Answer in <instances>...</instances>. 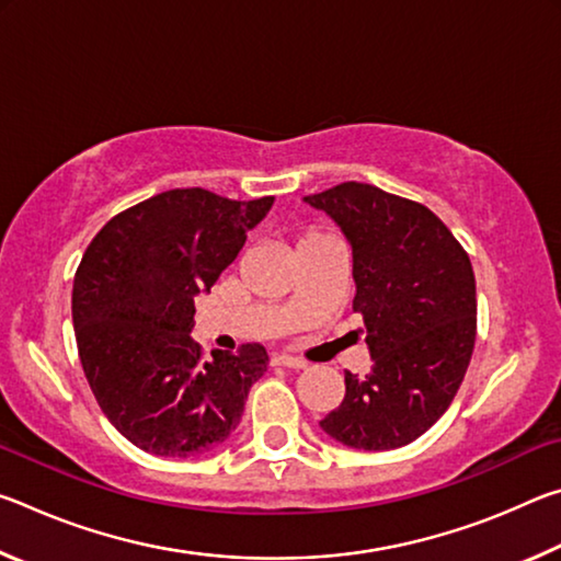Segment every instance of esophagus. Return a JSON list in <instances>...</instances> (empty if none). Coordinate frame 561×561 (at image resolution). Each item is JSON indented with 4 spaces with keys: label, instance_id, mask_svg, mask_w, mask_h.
I'll list each match as a JSON object with an SVG mask.
<instances>
[{
    "label": "esophagus",
    "instance_id": "34e87169",
    "mask_svg": "<svg viewBox=\"0 0 561 561\" xmlns=\"http://www.w3.org/2000/svg\"><path fill=\"white\" fill-rule=\"evenodd\" d=\"M272 364L274 366H284V368H307V360L299 356H289V354H272Z\"/></svg>",
    "mask_w": 561,
    "mask_h": 561
}]
</instances>
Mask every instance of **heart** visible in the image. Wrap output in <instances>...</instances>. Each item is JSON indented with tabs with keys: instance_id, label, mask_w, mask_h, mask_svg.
I'll return each mask as SVG.
<instances>
[{
	"instance_id": "1",
	"label": "heart",
	"mask_w": 561,
	"mask_h": 561,
	"mask_svg": "<svg viewBox=\"0 0 561 561\" xmlns=\"http://www.w3.org/2000/svg\"><path fill=\"white\" fill-rule=\"evenodd\" d=\"M327 240L324 234H321L319 230H307L301 237H299V247H307V244H314V242H321Z\"/></svg>"
}]
</instances>
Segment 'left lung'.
Instances as JSON below:
<instances>
[{"mask_svg": "<svg viewBox=\"0 0 561 561\" xmlns=\"http://www.w3.org/2000/svg\"><path fill=\"white\" fill-rule=\"evenodd\" d=\"M334 217L354 254V311L371 374L346 371V396L324 421L356 450L413 443L448 411L470 366L478 299L468 252L428 207L368 183L304 197Z\"/></svg>", "mask_w": 561, "mask_h": 561, "instance_id": "1", "label": "left lung"}]
</instances>
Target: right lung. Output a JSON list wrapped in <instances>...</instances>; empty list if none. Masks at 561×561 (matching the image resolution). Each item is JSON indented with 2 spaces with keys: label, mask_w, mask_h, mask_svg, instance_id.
I'll return each mask as SVG.
<instances>
[{
  "label": "right lung",
  "mask_w": 561,
  "mask_h": 561,
  "mask_svg": "<svg viewBox=\"0 0 561 561\" xmlns=\"http://www.w3.org/2000/svg\"><path fill=\"white\" fill-rule=\"evenodd\" d=\"M272 203L165 190L111 217L83 252L71 294L83 374L103 415L140 450L190 458L217 448L267 371L264 346L205 358L190 331L195 297L230 267Z\"/></svg>",
  "instance_id": "add662e5"
}]
</instances>
